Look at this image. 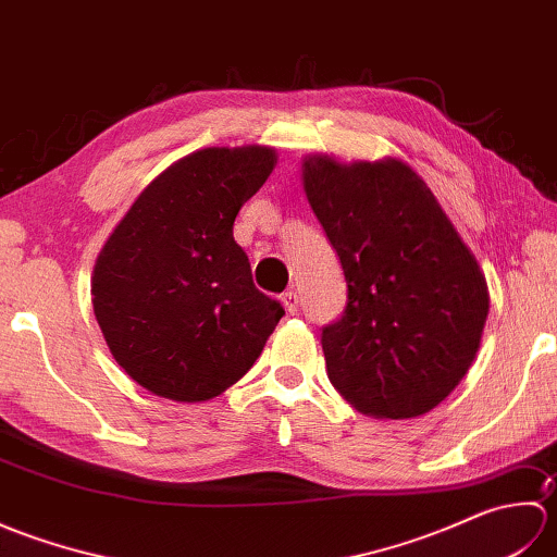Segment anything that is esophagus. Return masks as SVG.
Wrapping results in <instances>:
<instances>
[{
	"label": "esophagus",
	"instance_id": "obj_1",
	"mask_svg": "<svg viewBox=\"0 0 557 557\" xmlns=\"http://www.w3.org/2000/svg\"><path fill=\"white\" fill-rule=\"evenodd\" d=\"M280 301H282V306H285L287 309V313H297V309H299V297H297V292H285L280 297Z\"/></svg>",
	"mask_w": 557,
	"mask_h": 557
}]
</instances>
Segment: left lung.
<instances>
[{"instance_id":"1","label":"left lung","mask_w":557,"mask_h":557,"mask_svg":"<svg viewBox=\"0 0 557 557\" xmlns=\"http://www.w3.org/2000/svg\"><path fill=\"white\" fill-rule=\"evenodd\" d=\"M301 184L347 280V309L321 337L330 383L366 417L429 413L481 347L491 297L476 256L397 158L315 152Z\"/></svg>"}]
</instances>
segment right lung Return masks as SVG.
Segmentation results:
<instances>
[{
	"label": "right lung",
	"instance_id": "right-lung-1",
	"mask_svg": "<svg viewBox=\"0 0 557 557\" xmlns=\"http://www.w3.org/2000/svg\"><path fill=\"white\" fill-rule=\"evenodd\" d=\"M275 164L270 146L200 148L158 174L100 248L92 311L114 361L148 393L222 395L285 315L234 242V218Z\"/></svg>",
	"mask_w": 557,
	"mask_h": 557
}]
</instances>
